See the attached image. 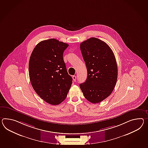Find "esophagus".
<instances>
[{"mask_svg": "<svg viewBox=\"0 0 148 148\" xmlns=\"http://www.w3.org/2000/svg\"><path fill=\"white\" fill-rule=\"evenodd\" d=\"M72 77L73 81H74V82H75L76 80V76L75 75L73 76Z\"/></svg>", "mask_w": 148, "mask_h": 148, "instance_id": "esophagus-1", "label": "esophagus"}]
</instances>
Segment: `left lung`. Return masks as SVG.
Listing matches in <instances>:
<instances>
[{"label":"left lung","mask_w":148,"mask_h":148,"mask_svg":"<svg viewBox=\"0 0 148 148\" xmlns=\"http://www.w3.org/2000/svg\"><path fill=\"white\" fill-rule=\"evenodd\" d=\"M80 49L88 75L79 87L88 101L100 103L111 95L116 83L118 68L114 54L107 44L95 37L82 42Z\"/></svg>","instance_id":"left-lung-1"}]
</instances>
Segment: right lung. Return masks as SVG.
Masks as SVG:
<instances>
[{
  "label": "right lung",
  "mask_w": 148,
  "mask_h": 148,
  "mask_svg": "<svg viewBox=\"0 0 148 148\" xmlns=\"http://www.w3.org/2000/svg\"><path fill=\"white\" fill-rule=\"evenodd\" d=\"M69 44L54 38L36 45L29 62L30 81L44 101L57 105L65 100L72 84L67 71L63 53Z\"/></svg>",
  "instance_id": "1"
}]
</instances>
